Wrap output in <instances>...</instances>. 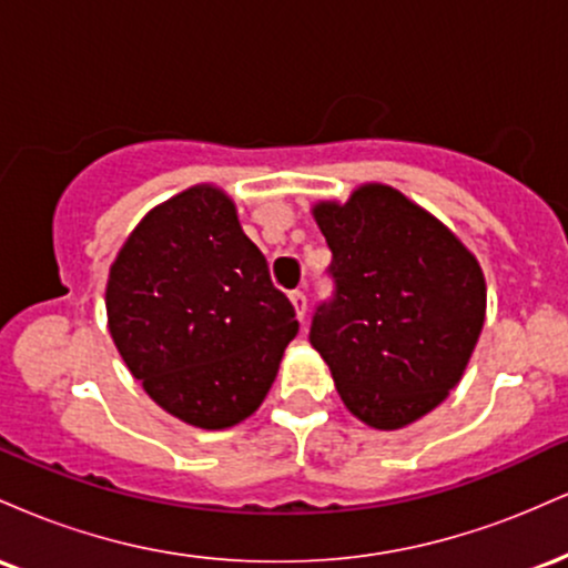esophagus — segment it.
<instances>
[{"label":"esophagus","mask_w":568,"mask_h":568,"mask_svg":"<svg viewBox=\"0 0 568 568\" xmlns=\"http://www.w3.org/2000/svg\"><path fill=\"white\" fill-rule=\"evenodd\" d=\"M288 298H291L293 310H296V317L304 323V317H306V296H304V291H291Z\"/></svg>","instance_id":"esophagus-1"}]
</instances>
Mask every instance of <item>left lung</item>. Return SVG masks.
I'll return each instance as SVG.
<instances>
[{"instance_id":"obj_1","label":"left lung","mask_w":568,"mask_h":568,"mask_svg":"<svg viewBox=\"0 0 568 568\" xmlns=\"http://www.w3.org/2000/svg\"><path fill=\"white\" fill-rule=\"evenodd\" d=\"M336 298L315 312L312 347L352 416L400 429L459 384L486 321V277L456 234L387 184L312 205Z\"/></svg>"}]
</instances>
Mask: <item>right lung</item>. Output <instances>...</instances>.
<instances>
[{"mask_svg": "<svg viewBox=\"0 0 568 568\" xmlns=\"http://www.w3.org/2000/svg\"><path fill=\"white\" fill-rule=\"evenodd\" d=\"M106 317L146 395L200 429L234 427L262 406L298 334L216 184L189 186L135 224L109 266Z\"/></svg>", "mask_w": 568, "mask_h": 568, "instance_id": "obj_1", "label": "right lung"}]
</instances>
